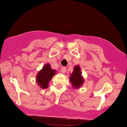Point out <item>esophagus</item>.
I'll return each mask as SVG.
<instances>
[{
	"label": "esophagus",
	"instance_id": "1",
	"mask_svg": "<svg viewBox=\"0 0 127 127\" xmlns=\"http://www.w3.org/2000/svg\"><path fill=\"white\" fill-rule=\"evenodd\" d=\"M67 70V68L65 67H62V68H61V71H62V73H64L65 71H66Z\"/></svg>",
	"mask_w": 127,
	"mask_h": 127
}]
</instances>
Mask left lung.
Returning <instances> with one entry per match:
<instances>
[{
	"label": "left lung",
	"mask_w": 127,
	"mask_h": 127,
	"mask_svg": "<svg viewBox=\"0 0 127 127\" xmlns=\"http://www.w3.org/2000/svg\"><path fill=\"white\" fill-rule=\"evenodd\" d=\"M70 74L71 76L70 77V81L72 83V86L74 88H80L84 82L83 79L82 78L80 67L78 65L74 67L73 72Z\"/></svg>",
	"instance_id": "obj_1"
}]
</instances>
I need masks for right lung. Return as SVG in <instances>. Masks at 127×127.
Returning a JSON list of instances; mask_svg holds the SVG:
<instances>
[{"label": "right lung", "mask_w": 127, "mask_h": 127, "mask_svg": "<svg viewBox=\"0 0 127 127\" xmlns=\"http://www.w3.org/2000/svg\"><path fill=\"white\" fill-rule=\"evenodd\" d=\"M56 70L52 69L51 65L47 64L39 71L36 76V82L39 86L42 89H46L48 88V83L50 80L56 74Z\"/></svg>", "instance_id": "right-lung-1"}]
</instances>
